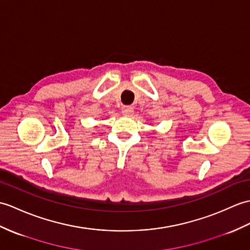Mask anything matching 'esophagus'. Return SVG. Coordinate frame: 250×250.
Wrapping results in <instances>:
<instances>
[{"mask_svg":"<svg viewBox=\"0 0 250 250\" xmlns=\"http://www.w3.org/2000/svg\"><path fill=\"white\" fill-rule=\"evenodd\" d=\"M121 113H123L124 116H131L134 113V109H133L132 106H124L121 108Z\"/></svg>","mask_w":250,"mask_h":250,"instance_id":"1","label":"esophagus"}]
</instances>
